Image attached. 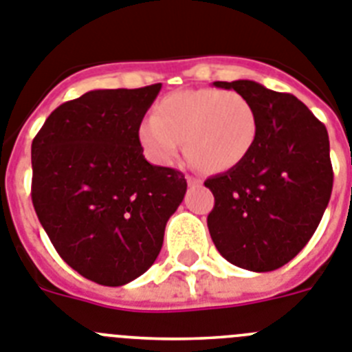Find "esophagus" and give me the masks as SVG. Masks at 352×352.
Wrapping results in <instances>:
<instances>
[{"instance_id":"34e87169","label":"esophagus","mask_w":352,"mask_h":352,"mask_svg":"<svg viewBox=\"0 0 352 352\" xmlns=\"http://www.w3.org/2000/svg\"><path fill=\"white\" fill-rule=\"evenodd\" d=\"M186 180H188V186H191V188H195V186H200L201 180L197 179V177H186Z\"/></svg>"}]
</instances>
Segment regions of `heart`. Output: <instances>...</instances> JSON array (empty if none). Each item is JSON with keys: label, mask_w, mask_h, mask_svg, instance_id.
Returning <instances> with one entry per match:
<instances>
[{"label": "heart", "mask_w": 352, "mask_h": 352, "mask_svg": "<svg viewBox=\"0 0 352 352\" xmlns=\"http://www.w3.org/2000/svg\"><path fill=\"white\" fill-rule=\"evenodd\" d=\"M256 136L253 104L237 91L214 88L168 94L138 129L140 145L152 163L172 164L184 143L186 159L204 173L239 166L252 154Z\"/></svg>", "instance_id": "obj_1"}]
</instances>
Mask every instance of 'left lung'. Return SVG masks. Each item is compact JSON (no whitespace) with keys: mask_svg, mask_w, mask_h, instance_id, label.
<instances>
[{"mask_svg":"<svg viewBox=\"0 0 352 352\" xmlns=\"http://www.w3.org/2000/svg\"><path fill=\"white\" fill-rule=\"evenodd\" d=\"M212 85L253 104L258 136L239 166L206 180L214 195L209 234L230 264L255 273L274 271L307 246L328 207V131L290 94L250 79Z\"/></svg>","mask_w":352,"mask_h":352,"instance_id":"left-lung-1","label":"left lung"}]
</instances>
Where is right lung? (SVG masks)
<instances>
[{"label": "right lung", "mask_w": 352, "mask_h": 352, "mask_svg": "<svg viewBox=\"0 0 352 352\" xmlns=\"http://www.w3.org/2000/svg\"><path fill=\"white\" fill-rule=\"evenodd\" d=\"M161 83L91 90L58 106L32 143V200L70 267L106 287L142 276L188 189L145 159L138 129Z\"/></svg>", "instance_id": "1"}]
</instances>
